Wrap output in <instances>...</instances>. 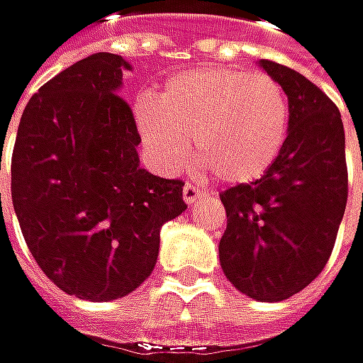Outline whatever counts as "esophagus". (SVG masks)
<instances>
[{"mask_svg":"<svg viewBox=\"0 0 363 363\" xmlns=\"http://www.w3.org/2000/svg\"><path fill=\"white\" fill-rule=\"evenodd\" d=\"M200 198H202V191H200L196 185H189V183H187V185L183 187V200H185L187 204H194V202H198Z\"/></svg>","mask_w":363,"mask_h":363,"instance_id":"34e87169","label":"esophagus"}]
</instances>
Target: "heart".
<instances>
[{"mask_svg": "<svg viewBox=\"0 0 363 363\" xmlns=\"http://www.w3.org/2000/svg\"><path fill=\"white\" fill-rule=\"evenodd\" d=\"M133 123L159 172L183 167L194 138L202 172L245 185L264 176L281 155L289 101L270 76L204 65L167 78L159 101H135Z\"/></svg>", "mask_w": 363, "mask_h": 363, "instance_id": "b5f03b06", "label": "heart"}]
</instances>
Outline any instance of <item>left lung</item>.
I'll list each match as a JSON object with an SVG mask.
<instances>
[{"instance_id":"left-lung-1","label":"left lung","mask_w":363,"mask_h":363,"mask_svg":"<svg viewBox=\"0 0 363 363\" xmlns=\"http://www.w3.org/2000/svg\"><path fill=\"white\" fill-rule=\"evenodd\" d=\"M259 67L287 95L289 131L262 178L221 194L228 228L219 259L240 294L283 302L332 255L349 196L345 127L336 104L308 78L268 59Z\"/></svg>"}]
</instances>
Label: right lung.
<instances>
[{"label": "right lung", "instance_id": "add662e5", "mask_svg": "<svg viewBox=\"0 0 363 363\" xmlns=\"http://www.w3.org/2000/svg\"><path fill=\"white\" fill-rule=\"evenodd\" d=\"M125 69L123 57L95 52L57 74L27 101L12 150V204L33 259L91 302L138 289L161 225L187 208L183 180L140 167V133L116 95Z\"/></svg>", "mask_w": 363, "mask_h": 363}]
</instances>
